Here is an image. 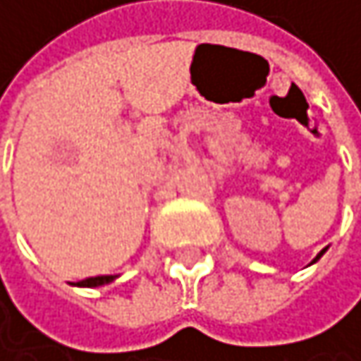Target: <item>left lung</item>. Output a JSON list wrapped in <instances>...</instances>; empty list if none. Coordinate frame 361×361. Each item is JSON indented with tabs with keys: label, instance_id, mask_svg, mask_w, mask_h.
I'll use <instances>...</instances> for the list:
<instances>
[{
	"label": "left lung",
	"instance_id": "left-lung-1",
	"mask_svg": "<svg viewBox=\"0 0 361 361\" xmlns=\"http://www.w3.org/2000/svg\"><path fill=\"white\" fill-rule=\"evenodd\" d=\"M324 251H326V249H324ZM324 251H322V252H324ZM322 252H320V255H318V257H316V259H314V263H316V261H318V259H320V257H322Z\"/></svg>",
	"mask_w": 361,
	"mask_h": 361
}]
</instances>
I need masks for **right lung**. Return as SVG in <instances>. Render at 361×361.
Returning a JSON list of instances; mask_svg holds the SVG:
<instances>
[{
    "label": "right lung",
    "mask_w": 361,
    "mask_h": 361,
    "mask_svg": "<svg viewBox=\"0 0 361 361\" xmlns=\"http://www.w3.org/2000/svg\"><path fill=\"white\" fill-rule=\"evenodd\" d=\"M114 278H116V276H96V278H87V280L77 282V286H102V284L112 282Z\"/></svg>",
    "instance_id": "1"
}]
</instances>
